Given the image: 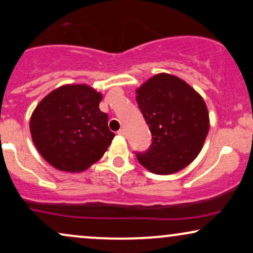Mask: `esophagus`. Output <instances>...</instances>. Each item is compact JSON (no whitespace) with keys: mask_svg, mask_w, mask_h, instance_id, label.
Masks as SVG:
<instances>
[{"mask_svg":"<svg viewBox=\"0 0 253 253\" xmlns=\"http://www.w3.org/2000/svg\"><path fill=\"white\" fill-rule=\"evenodd\" d=\"M118 134H119V135H123V136H126V130H125L124 128L119 129V130H118Z\"/></svg>","mask_w":253,"mask_h":253,"instance_id":"obj_1","label":"esophagus"}]
</instances>
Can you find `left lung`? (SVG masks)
I'll list each match as a JSON object with an SVG mask.
<instances>
[{
  "label": "left lung",
  "mask_w": 253,
  "mask_h": 253,
  "mask_svg": "<svg viewBox=\"0 0 253 253\" xmlns=\"http://www.w3.org/2000/svg\"><path fill=\"white\" fill-rule=\"evenodd\" d=\"M136 102L152 135L149 149L135 152L139 163L157 175L190 164L210 129L203 98L181 78L159 74L136 90Z\"/></svg>",
  "instance_id": "1"
}]
</instances>
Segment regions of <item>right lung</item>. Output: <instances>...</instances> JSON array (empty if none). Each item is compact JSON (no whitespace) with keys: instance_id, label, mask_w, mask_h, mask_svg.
Segmentation results:
<instances>
[{"instance_id":"add662e5","label":"right lung","mask_w":253,"mask_h":253,"mask_svg":"<svg viewBox=\"0 0 253 253\" xmlns=\"http://www.w3.org/2000/svg\"><path fill=\"white\" fill-rule=\"evenodd\" d=\"M102 95L88 85H64L38 104L31 118L33 143L52 167L83 171L96 163L115 134L98 108Z\"/></svg>"}]
</instances>
